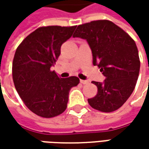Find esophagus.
Here are the masks:
<instances>
[{"instance_id": "1", "label": "esophagus", "mask_w": 149, "mask_h": 149, "mask_svg": "<svg viewBox=\"0 0 149 149\" xmlns=\"http://www.w3.org/2000/svg\"><path fill=\"white\" fill-rule=\"evenodd\" d=\"M80 83L82 84H89V81H88V80H84V79H80Z\"/></svg>"}]
</instances>
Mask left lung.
<instances>
[{"mask_svg": "<svg viewBox=\"0 0 149 149\" xmlns=\"http://www.w3.org/2000/svg\"><path fill=\"white\" fill-rule=\"evenodd\" d=\"M73 37L86 40L93 65L105 77L104 82L93 81L98 93L88 100L89 105L101 112L117 110L132 95L139 78L140 61L134 40L107 20L78 26Z\"/></svg>", "mask_w": 149, "mask_h": 149, "instance_id": "1", "label": "left lung"}]
</instances>
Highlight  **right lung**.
I'll return each mask as SVG.
<instances>
[{
  "mask_svg": "<svg viewBox=\"0 0 149 149\" xmlns=\"http://www.w3.org/2000/svg\"><path fill=\"white\" fill-rule=\"evenodd\" d=\"M76 26L40 27L20 43L15 53L12 76L15 87L26 107L43 118L55 117L67 108L69 92L77 86L76 76L60 78L51 67L62 44Z\"/></svg>",
  "mask_w": 149,
  "mask_h": 149,
  "instance_id": "right-lung-1",
  "label": "right lung"
}]
</instances>
